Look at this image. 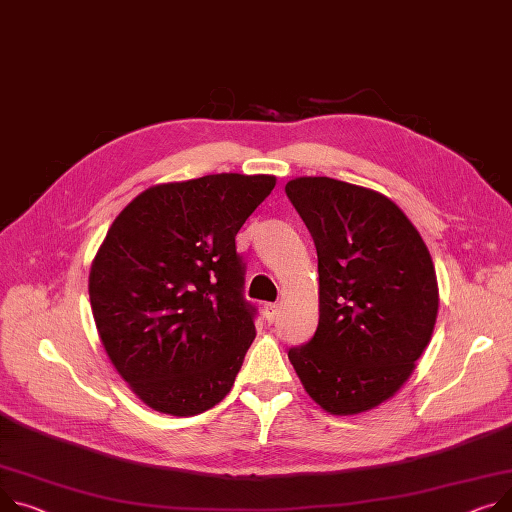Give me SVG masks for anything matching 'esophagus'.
Wrapping results in <instances>:
<instances>
[{
	"label": "esophagus",
	"instance_id": "1",
	"mask_svg": "<svg viewBox=\"0 0 512 512\" xmlns=\"http://www.w3.org/2000/svg\"><path fill=\"white\" fill-rule=\"evenodd\" d=\"M278 315H280V304L278 302H267L265 304V319H267V323L278 321Z\"/></svg>",
	"mask_w": 512,
	"mask_h": 512
}]
</instances>
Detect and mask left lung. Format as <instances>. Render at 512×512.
<instances>
[{
	"label": "left lung",
	"instance_id": "8db88e82",
	"mask_svg": "<svg viewBox=\"0 0 512 512\" xmlns=\"http://www.w3.org/2000/svg\"><path fill=\"white\" fill-rule=\"evenodd\" d=\"M286 195L319 259V325L288 358L323 410H372L410 379L432 337V257L414 224L377 191L300 177Z\"/></svg>",
	"mask_w": 512,
	"mask_h": 512
}]
</instances>
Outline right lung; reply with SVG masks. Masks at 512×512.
I'll use <instances>...</instances> for the list:
<instances>
[{"instance_id":"add662e5","label":"right lung","mask_w":512,"mask_h":512,"mask_svg":"<svg viewBox=\"0 0 512 512\" xmlns=\"http://www.w3.org/2000/svg\"><path fill=\"white\" fill-rule=\"evenodd\" d=\"M276 177L220 173L156 185L115 218L90 269L100 342L152 410L220 403L255 339L247 263L234 236Z\"/></svg>"}]
</instances>
